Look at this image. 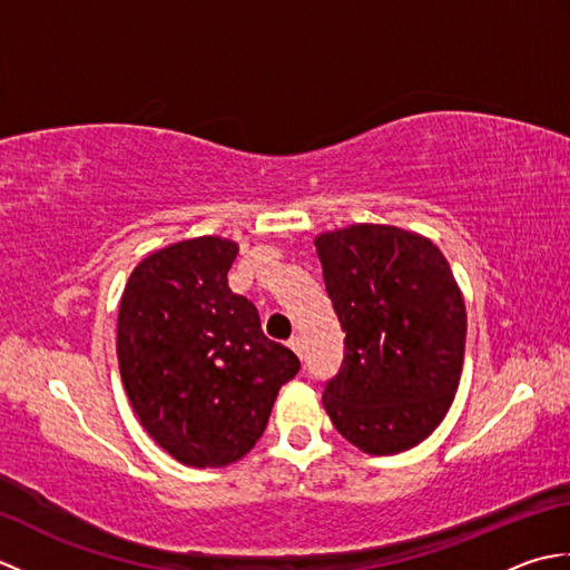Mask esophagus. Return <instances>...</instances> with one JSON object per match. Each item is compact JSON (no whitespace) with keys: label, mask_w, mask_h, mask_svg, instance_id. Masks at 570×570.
Returning a JSON list of instances; mask_svg holds the SVG:
<instances>
[{"label":"esophagus","mask_w":570,"mask_h":570,"mask_svg":"<svg viewBox=\"0 0 570 570\" xmlns=\"http://www.w3.org/2000/svg\"><path fill=\"white\" fill-rule=\"evenodd\" d=\"M288 347L294 350V353L304 360V345H301V337H292V341H288Z\"/></svg>","instance_id":"34e87169"}]
</instances>
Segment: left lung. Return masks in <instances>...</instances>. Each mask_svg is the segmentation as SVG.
<instances>
[{
    "mask_svg": "<svg viewBox=\"0 0 570 570\" xmlns=\"http://www.w3.org/2000/svg\"><path fill=\"white\" fill-rule=\"evenodd\" d=\"M313 242L345 333L323 406L362 453L409 451L439 429L463 372L468 313L451 264L394 225L357 223Z\"/></svg>",
    "mask_w": 570,
    "mask_h": 570,
    "instance_id": "1",
    "label": "left lung"
}]
</instances>
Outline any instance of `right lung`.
<instances>
[{
	"mask_svg": "<svg viewBox=\"0 0 570 570\" xmlns=\"http://www.w3.org/2000/svg\"><path fill=\"white\" fill-rule=\"evenodd\" d=\"M237 242L203 235L144 257L117 316V360L139 423L190 468H225L262 439L282 384L301 367L269 341L227 272Z\"/></svg>",
	"mask_w": 570,
	"mask_h": 570,
	"instance_id": "1",
	"label": "right lung"
}]
</instances>
